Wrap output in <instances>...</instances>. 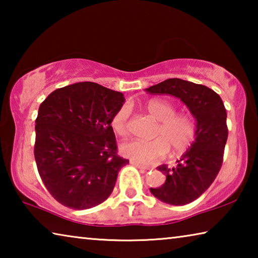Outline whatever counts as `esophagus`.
Here are the masks:
<instances>
[{
	"label": "esophagus",
	"instance_id": "1",
	"mask_svg": "<svg viewBox=\"0 0 258 258\" xmlns=\"http://www.w3.org/2000/svg\"><path fill=\"white\" fill-rule=\"evenodd\" d=\"M131 164L134 165L135 167H138V168H140V169H149V168H150L149 166L142 165V164H140V163H138V161H134V160H131Z\"/></svg>",
	"mask_w": 258,
	"mask_h": 258
}]
</instances>
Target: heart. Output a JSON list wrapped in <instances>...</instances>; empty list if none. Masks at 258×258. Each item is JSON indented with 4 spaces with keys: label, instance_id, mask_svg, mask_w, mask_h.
Wrapping results in <instances>:
<instances>
[{
    "label": "heart",
    "instance_id": "obj_1",
    "mask_svg": "<svg viewBox=\"0 0 258 258\" xmlns=\"http://www.w3.org/2000/svg\"><path fill=\"white\" fill-rule=\"evenodd\" d=\"M151 118L159 121L155 130V140L142 141L131 139L121 143L119 151L126 158L138 163H152L167 155L171 148L174 154H181L190 148L197 137V121L190 113H176V107L163 99L150 100L146 106ZM130 108L120 107L112 116L113 132L126 135L128 132Z\"/></svg>",
    "mask_w": 258,
    "mask_h": 258
}]
</instances>
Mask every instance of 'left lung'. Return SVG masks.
Here are the masks:
<instances>
[{"label":"left lung","mask_w":258,"mask_h":258,"mask_svg":"<svg viewBox=\"0 0 258 258\" xmlns=\"http://www.w3.org/2000/svg\"><path fill=\"white\" fill-rule=\"evenodd\" d=\"M150 94H169L186 104L197 121V137L174 167L161 165L158 171L166 181L150 187L160 202L182 206L200 197L220 172L226 140V110L220 95L209 87L196 83L168 78L146 89Z\"/></svg>","instance_id":"8db88e82"}]
</instances>
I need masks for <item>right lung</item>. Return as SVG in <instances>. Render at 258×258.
<instances>
[{
	"label": "right lung",
	"mask_w": 258,
	"mask_h": 258,
	"mask_svg": "<svg viewBox=\"0 0 258 258\" xmlns=\"http://www.w3.org/2000/svg\"><path fill=\"white\" fill-rule=\"evenodd\" d=\"M123 93L93 82L61 87L38 109L34 155L47 191L73 209L98 206L111 195L119 169L110 121Z\"/></svg>",
	"instance_id": "1"
}]
</instances>
